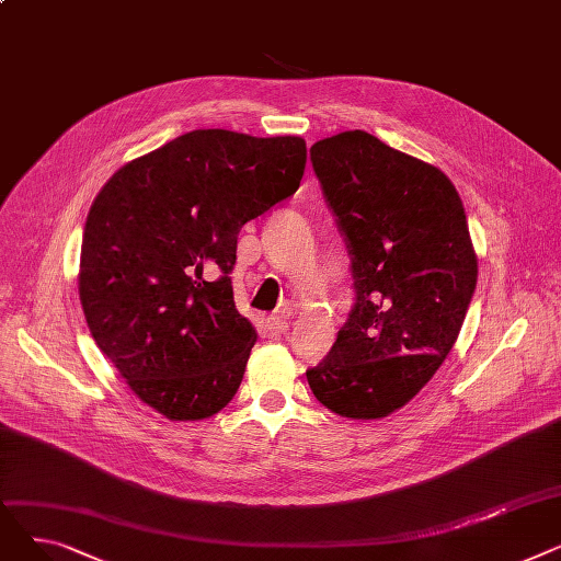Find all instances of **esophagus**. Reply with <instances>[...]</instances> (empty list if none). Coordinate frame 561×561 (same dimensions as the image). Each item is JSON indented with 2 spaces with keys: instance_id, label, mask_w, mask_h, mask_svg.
Here are the masks:
<instances>
[{
  "instance_id": "34e87169",
  "label": "esophagus",
  "mask_w": 561,
  "mask_h": 561,
  "mask_svg": "<svg viewBox=\"0 0 561 561\" xmlns=\"http://www.w3.org/2000/svg\"><path fill=\"white\" fill-rule=\"evenodd\" d=\"M290 313H293L290 307H284V309H279L275 316H271L268 320H265V330H268L271 336H282V334H286V330H288L286 318H288Z\"/></svg>"
}]
</instances>
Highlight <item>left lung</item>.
Here are the masks:
<instances>
[{"mask_svg": "<svg viewBox=\"0 0 561 561\" xmlns=\"http://www.w3.org/2000/svg\"><path fill=\"white\" fill-rule=\"evenodd\" d=\"M311 163L357 298L309 387L343 419H385L434 377L463 325L478 284L463 204L438 168L362 129L311 145Z\"/></svg>", "mask_w": 561, "mask_h": 561, "instance_id": "8db88e82", "label": "left lung"}]
</instances>
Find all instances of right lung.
Returning <instances> with one entry per match:
<instances>
[{
	"mask_svg": "<svg viewBox=\"0 0 561 561\" xmlns=\"http://www.w3.org/2000/svg\"><path fill=\"white\" fill-rule=\"evenodd\" d=\"M300 136L195 129L117 170L88 211L79 298L98 347L170 421L209 419L241 387L252 322L229 273L241 227L298 191Z\"/></svg>",
	"mask_w": 561,
	"mask_h": 561,
	"instance_id": "obj_1",
	"label": "right lung"
}]
</instances>
